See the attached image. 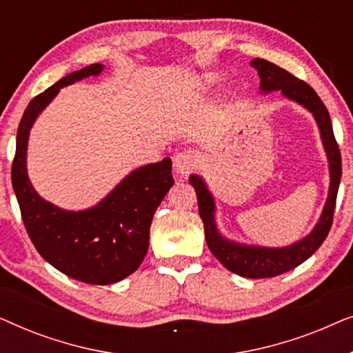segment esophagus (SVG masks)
I'll use <instances>...</instances> for the list:
<instances>
[{
	"instance_id": "obj_1",
	"label": "esophagus",
	"mask_w": 353,
	"mask_h": 353,
	"mask_svg": "<svg viewBox=\"0 0 353 353\" xmlns=\"http://www.w3.org/2000/svg\"><path fill=\"white\" fill-rule=\"evenodd\" d=\"M199 163V156L194 151H181L175 157V172L176 175L186 176L194 170Z\"/></svg>"
}]
</instances>
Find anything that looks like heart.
<instances>
[{
    "instance_id": "heart-1",
    "label": "heart",
    "mask_w": 353,
    "mask_h": 353,
    "mask_svg": "<svg viewBox=\"0 0 353 353\" xmlns=\"http://www.w3.org/2000/svg\"><path fill=\"white\" fill-rule=\"evenodd\" d=\"M212 85V79H205L204 83H202V88H207V86Z\"/></svg>"
}]
</instances>
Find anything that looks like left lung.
<instances>
[{
    "label": "left lung",
    "mask_w": 353,
    "mask_h": 353,
    "mask_svg": "<svg viewBox=\"0 0 353 353\" xmlns=\"http://www.w3.org/2000/svg\"><path fill=\"white\" fill-rule=\"evenodd\" d=\"M252 65L257 69L260 80V88L263 91L281 90L284 96L291 98L302 105H305L312 114L315 115L318 127H320L323 144L330 159L331 170V188L327 196L325 210L315 230L307 236L305 239L283 249H265V248H250V245L234 244L226 241L219 234L214 223V199L207 186L199 176L192 175L190 183L194 186L197 194V205H199V215L204 221L205 241L210 252L215 255L220 263H223L230 272H233L244 278H273L278 274L286 273L289 270L296 268L302 262L315 254V250L323 244L330 233L334 219L336 197L339 191V183L342 175V159L339 144L332 132V123L326 105L323 104L320 96L310 85L297 77L289 74L288 70L281 69L273 62L265 59H254Z\"/></svg>",
    "instance_id": "8db88e82"
}]
</instances>
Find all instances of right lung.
<instances>
[{
    "mask_svg": "<svg viewBox=\"0 0 353 353\" xmlns=\"http://www.w3.org/2000/svg\"><path fill=\"white\" fill-rule=\"evenodd\" d=\"M91 64L65 75L28 103L17 130L11 178L26 230L38 254L67 276L88 284H112L137 272L149 245L154 212L173 185L172 161L149 163L125 178L93 209L65 212L43 201L27 176L30 127L62 86L98 75Z\"/></svg>",
    "mask_w": 353,
    "mask_h": 353,
    "instance_id": "right-lung-1",
    "label": "right lung"
}]
</instances>
